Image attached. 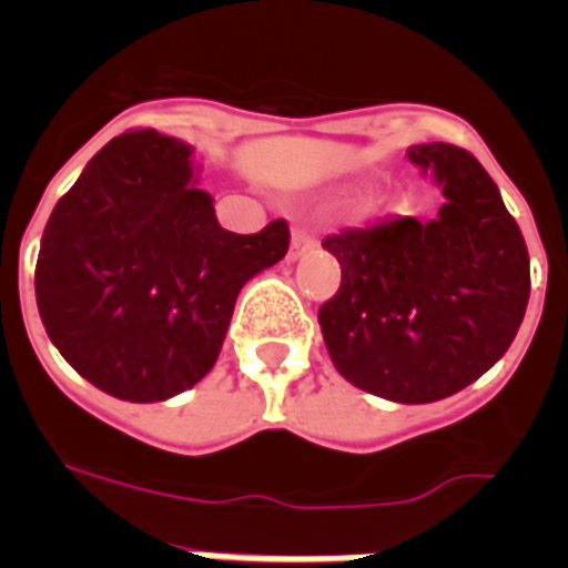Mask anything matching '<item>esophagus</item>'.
<instances>
[{
    "label": "esophagus",
    "instance_id": "obj_1",
    "mask_svg": "<svg viewBox=\"0 0 568 568\" xmlns=\"http://www.w3.org/2000/svg\"><path fill=\"white\" fill-rule=\"evenodd\" d=\"M315 244H318V239H315L313 233H307V230L295 227V230H293V241H290V253H287V258H290V261L301 258V255L310 253V250H313Z\"/></svg>",
    "mask_w": 568,
    "mask_h": 568
}]
</instances>
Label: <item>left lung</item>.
Instances as JSON below:
<instances>
[{
	"label": "left lung",
	"mask_w": 568,
	"mask_h": 568,
	"mask_svg": "<svg viewBox=\"0 0 568 568\" xmlns=\"http://www.w3.org/2000/svg\"><path fill=\"white\" fill-rule=\"evenodd\" d=\"M444 204L327 235L341 287L318 310L335 369L395 404H433L498 364L529 304V253L498 184L469 150L409 148Z\"/></svg>",
	"instance_id": "obj_1"
}]
</instances>
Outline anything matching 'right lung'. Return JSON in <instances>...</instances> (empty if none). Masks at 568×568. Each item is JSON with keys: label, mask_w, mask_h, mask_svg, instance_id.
<instances>
[{"label": "right lung", "mask_w": 568, "mask_h": 568, "mask_svg": "<svg viewBox=\"0 0 568 568\" xmlns=\"http://www.w3.org/2000/svg\"><path fill=\"white\" fill-rule=\"evenodd\" d=\"M190 155L153 128L115 135L59 199L39 247L48 338L82 378L133 404L199 384L241 287L290 247L284 219L253 235L224 230Z\"/></svg>", "instance_id": "right-lung-1"}]
</instances>
